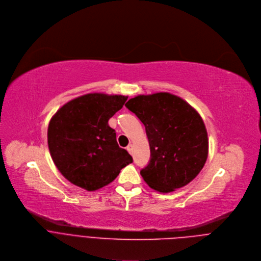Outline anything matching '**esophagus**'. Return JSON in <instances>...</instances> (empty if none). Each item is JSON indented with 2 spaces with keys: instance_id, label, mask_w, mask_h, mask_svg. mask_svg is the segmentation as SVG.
<instances>
[{
  "instance_id": "obj_1",
  "label": "esophagus",
  "mask_w": 261,
  "mask_h": 261,
  "mask_svg": "<svg viewBox=\"0 0 261 261\" xmlns=\"http://www.w3.org/2000/svg\"><path fill=\"white\" fill-rule=\"evenodd\" d=\"M126 150H127L129 153H132V152H133V145L129 144V145L126 147Z\"/></svg>"
}]
</instances>
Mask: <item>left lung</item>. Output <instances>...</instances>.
<instances>
[{
    "mask_svg": "<svg viewBox=\"0 0 261 261\" xmlns=\"http://www.w3.org/2000/svg\"><path fill=\"white\" fill-rule=\"evenodd\" d=\"M125 106L143 122L149 141L150 162L141 171L144 181L163 193L191 182L209 152L207 133L197 111L169 92L140 94Z\"/></svg>",
    "mask_w": 261,
    "mask_h": 261,
    "instance_id": "obj_1",
    "label": "left lung"
}]
</instances>
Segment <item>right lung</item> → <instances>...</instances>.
I'll list each match as a JSON object with an SVG mask.
<instances>
[{
  "instance_id": "right-lung-1",
  "label": "right lung",
  "mask_w": 261,
  "mask_h": 261,
  "mask_svg": "<svg viewBox=\"0 0 261 261\" xmlns=\"http://www.w3.org/2000/svg\"><path fill=\"white\" fill-rule=\"evenodd\" d=\"M126 99L120 94L87 93L65 103L50 119L47 140L52 161L74 185L97 190L133 163L108 124Z\"/></svg>"
}]
</instances>
